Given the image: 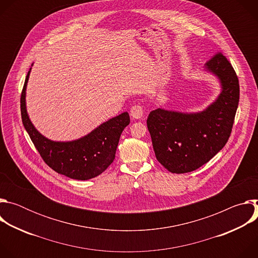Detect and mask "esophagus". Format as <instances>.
I'll use <instances>...</instances> for the list:
<instances>
[{"mask_svg":"<svg viewBox=\"0 0 258 258\" xmlns=\"http://www.w3.org/2000/svg\"><path fill=\"white\" fill-rule=\"evenodd\" d=\"M144 115V109L140 105H135L131 108V116L135 119H140Z\"/></svg>","mask_w":258,"mask_h":258,"instance_id":"34e87169","label":"esophagus"}]
</instances>
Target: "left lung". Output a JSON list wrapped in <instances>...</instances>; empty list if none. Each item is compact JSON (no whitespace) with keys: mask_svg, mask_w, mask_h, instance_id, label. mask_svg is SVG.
<instances>
[{"mask_svg":"<svg viewBox=\"0 0 258 258\" xmlns=\"http://www.w3.org/2000/svg\"><path fill=\"white\" fill-rule=\"evenodd\" d=\"M217 78L220 93L199 112H179L158 108L150 112L147 126L157 160L172 173L196 170L227 144L239 104L240 88L228 59L218 53L204 66Z\"/></svg>","mask_w":258,"mask_h":258,"instance_id":"8db88e82","label":"left lung"}]
</instances>
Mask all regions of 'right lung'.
Instances as JSON below:
<instances>
[{"label":"right lung","instance_id":"right-lung-1","mask_svg":"<svg viewBox=\"0 0 258 258\" xmlns=\"http://www.w3.org/2000/svg\"><path fill=\"white\" fill-rule=\"evenodd\" d=\"M30 70L23 86L20 108L24 128L36 150L52 169L67 177L87 180L98 176L115 158L120 135L130 124L128 113L123 112L110 118L78 140L52 141L34 127L27 113L25 97Z\"/></svg>","mask_w":258,"mask_h":258}]
</instances>
